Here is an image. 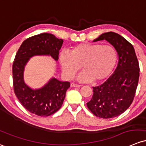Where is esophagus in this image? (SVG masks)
<instances>
[{"mask_svg": "<svg viewBox=\"0 0 146 146\" xmlns=\"http://www.w3.org/2000/svg\"><path fill=\"white\" fill-rule=\"evenodd\" d=\"M70 87H80L81 86L79 85H77V84L71 83V84H70Z\"/></svg>", "mask_w": 146, "mask_h": 146, "instance_id": "34e87169", "label": "esophagus"}]
</instances>
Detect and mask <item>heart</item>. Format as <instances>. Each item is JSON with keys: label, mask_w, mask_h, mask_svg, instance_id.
Here are the masks:
<instances>
[{"label": "heart", "mask_w": 146, "mask_h": 146, "mask_svg": "<svg viewBox=\"0 0 146 146\" xmlns=\"http://www.w3.org/2000/svg\"><path fill=\"white\" fill-rule=\"evenodd\" d=\"M59 60L66 79H72L82 66L84 70L78 76V80L101 83L113 73L117 64V53L111 45L85 42L72 47L70 53L61 52Z\"/></svg>", "instance_id": "b5f03b06"}]
</instances>
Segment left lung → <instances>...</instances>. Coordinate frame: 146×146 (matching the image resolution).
<instances>
[{
	"instance_id": "1",
	"label": "left lung",
	"mask_w": 146,
	"mask_h": 146,
	"mask_svg": "<svg viewBox=\"0 0 146 146\" xmlns=\"http://www.w3.org/2000/svg\"><path fill=\"white\" fill-rule=\"evenodd\" d=\"M108 41L117 51L118 64L114 73L104 82L93 87V96L87 103L95 116L104 119L117 117L132 103L139 78V64L133 45L114 32L101 34L93 42Z\"/></svg>"
}]
</instances>
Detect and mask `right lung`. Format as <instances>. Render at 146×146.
<instances>
[{
    "instance_id": "1",
    "label": "right lung",
    "mask_w": 146,
    "mask_h": 146,
    "mask_svg": "<svg viewBox=\"0 0 146 146\" xmlns=\"http://www.w3.org/2000/svg\"><path fill=\"white\" fill-rule=\"evenodd\" d=\"M63 42L62 39L51 33H44L30 37L22 42L12 65L15 95L26 109L40 117L51 115L59 110L70 82L52 78L42 88L33 90L24 82V67L30 58L34 56L47 55L57 61Z\"/></svg>"
}]
</instances>
